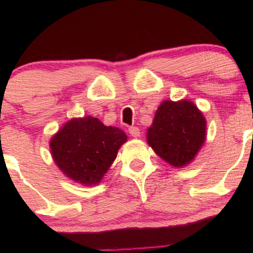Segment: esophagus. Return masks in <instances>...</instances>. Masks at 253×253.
<instances>
[{"label":"esophagus","mask_w":253,"mask_h":253,"mask_svg":"<svg viewBox=\"0 0 253 253\" xmlns=\"http://www.w3.org/2000/svg\"><path fill=\"white\" fill-rule=\"evenodd\" d=\"M128 133L131 134L132 137H134V138H137V137L141 136V131H139L138 127H136V126L129 127V128H128Z\"/></svg>","instance_id":"esophagus-1"}]
</instances>
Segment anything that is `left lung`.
Masks as SVG:
<instances>
[{
    "mask_svg": "<svg viewBox=\"0 0 253 253\" xmlns=\"http://www.w3.org/2000/svg\"><path fill=\"white\" fill-rule=\"evenodd\" d=\"M148 144L176 168L187 165L206 139V120L193 103L163 101L147 133Z\"/></svg>",
    "mask_w": 253,
    "mask_h": 253,
    "instance_id": "8db88e82",
    "label": "left lung"
}]
</instances>
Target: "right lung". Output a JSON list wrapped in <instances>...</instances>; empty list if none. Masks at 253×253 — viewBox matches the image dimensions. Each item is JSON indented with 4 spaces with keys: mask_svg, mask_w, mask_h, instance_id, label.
Segmentation results:
<instances>
[{
    "mask_svg": "<svg viewBox=\"0 0 253 253\" xmlns=\"http://www.w3.org/2000/svg\"><path fill=\"white\" fill-rule=\"evenodd\" d=\"M126 141L124 131L88 116L67 122L52 137L50 148L55 163L68 177L90 186L100 182Z\"/></svg>",
    "mask_w": 253,
    "mask_h": 253,
    "instance_id": "obj_1",
    "label": "right lung"
}]
</instances>
